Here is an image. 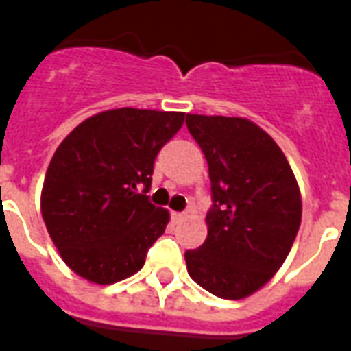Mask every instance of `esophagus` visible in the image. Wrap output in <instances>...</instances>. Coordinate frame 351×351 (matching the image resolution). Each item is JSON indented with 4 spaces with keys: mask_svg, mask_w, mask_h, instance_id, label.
I'll return each mask as SVG.
<instances>
[{
    "mask_svg": "<svg viewBox=\"0 0 351 351\" xmlns=\"http://www.w3.org/2000/svg\"><path fill=\"white\" fill-rule=\"evenodd\" d=\"M186 216H188V213H171V218H173V221L184 220Z\"/></svg>",
    "mask_w": 351,
    "mask_h": 351,
    "instance_id": "1",
    "label": "esophagus"
}]
</instances>
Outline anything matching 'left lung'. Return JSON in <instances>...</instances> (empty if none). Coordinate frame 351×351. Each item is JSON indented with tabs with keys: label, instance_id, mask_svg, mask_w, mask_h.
<instances>
[{
	"label": "left lung",
	"instance_id": "8db88e82",
	"mask_svg": "<svg viewBox=\"0 0 351 351\" xmlns=\"http://www.w3.org/2000/svg\"><path fill=\"white\" fill-rule=\"evenodd\" d=\"M205 154L213 206L208 235L184 254L199 286L221 299L263 287L291 250L301 226V191L280 146L246 118L188 114Z\"/></svg>",
	"mask_w": 351,
	"mask_h": 351
}]
</instances>
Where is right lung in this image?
<instances>
[{"label": "right lung", "mask_w": 351, "mask_h": 351, "mask_svg": "<svg viewBox=\"0 0 351 351\" xmlns=\"http://www.w3.org/2000/svg\"><path fill=\"white\" fill-rule=\"evenodd\" d=\"M184 112L112 108L88 118L52 156L41 213L73 272L114 284L143 269L169 213L148 199L154 161L175 137Z\"/></svg>", "instance_id": "1"}]
</instances>
